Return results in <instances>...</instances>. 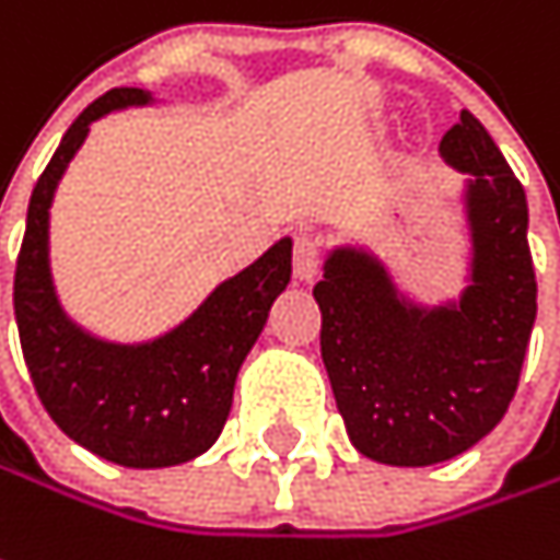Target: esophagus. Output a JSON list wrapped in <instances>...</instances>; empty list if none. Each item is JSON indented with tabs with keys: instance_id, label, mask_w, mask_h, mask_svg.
<instances>
[{
	"instance_id": "1",
	"label": "esophagus",
	"mask_w": 560,
	"mask_h": 560,
	"mask_svg": "<svg viewBox=\"0 0 560 560\" xmlns=\"http://www.w3.org/2000/svg\"><path fill=\"white\" fill-rule=\"evenodd\" d=\"M324 256V233L314 228H301L294 233V276L301 281H311L320 269Z\"/></svg>"
}]
</instances>
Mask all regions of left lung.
Masks as SVG:
<instances>
[{"label": "left lung", "instance_id": "obj_1", "mask_svg": "<svg viewBox=\"0 0 560 560\" xmlns=\"http://www.w3.org/2000/svg\"><path fill=\"white\" fill-rule=\"evenodd\" d=\"M439 150L468 173L475 269L462 301L410 311L372 259L342 249L314 288L320 355L349 439L362 455L404 468L455 458L503 420L535 324L520 178L471 112Z\"/></svg>", "mask_w": 560, "mask_h": 560}]
</instances>
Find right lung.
<instances>
[{
    "instance_id": "add662e5",
    "label": "right lung",
    "mask_w": 560,
    "mask_h": 560,
    "mask_svg": "<svg viewBox=\"0 0 560 560\" xmlns=\"http://www.w3.org/2000/svg\"><path fill=\"white\" fill-rule=\"evenodd\" d=\"M137 102H147L143 89L128 85L98 95L37 178L15 262V320L27 375L60 430L115 465L166 468L201 455L224 430L236 372L291 281V240L224 281L191 320L150 346H108L77 330L47 272L50 198L89 125Z\"/></svg>"
}]
</instances>
